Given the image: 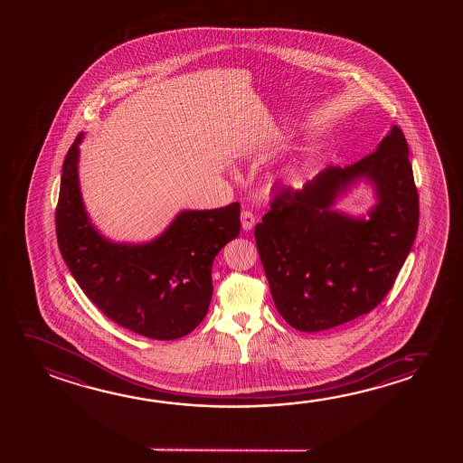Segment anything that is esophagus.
Segmentation results:
<instances>
[{"mask_svg": "<svg viewBox=\"0 0 463 463\" xmlns=\"http://www.w3.org/2000/svg\"><path fill=\"white\" fill-rule=\"evenodd\" d=\"M241 220H242V229L243 231H251L253 226H255V214L250 212V210H243L242 214H241Z\"/></svg>", "mask_w": 463, "mask_h": 463, "instance_id": "1", "label": "esophagus"}]
</instances>
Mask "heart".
<instances>
[{"mask_svg": "<svg viewBox=\"0 0 463 463\" xmlns=\"http://www.w3.org/2000/svg\"><path fill=\"white\" fill-rule=\"evenodd\" d=\"M300 171H288V175L284 177V185H288V187H292V189H296L300 185Z\"/></svg>", "mask_w": 463, "mask_h": 463, "instance_id": "1", "label": "heart"}]
</instances>
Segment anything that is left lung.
I'll use <instances>...</instances> for the list:
<instances>
[{
	"mask_svg": "<svg viewBox=\"0 0 463 463\" xmlns=\"http://www.w3.org/2000/svg\"><path fill=\"white\" fill-rule=\"evenodd\" d=\"M358 182L375 190L367 216L334 211ZM418 216L409 146L397 126L368 156L326 167L304 189L279 194L255 239L280 317L294 329L318 333L370 313L409 257Z\"/></svg>",
	"mask_w": 463,
	"mask_h": 463,
	"instance_id": "8db88e82",
	"label": "left lung"
}]
</instances>
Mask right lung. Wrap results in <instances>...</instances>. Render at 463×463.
Masks as SVG:
<instances>
[{
	"label": "right lung",
	"instance_id": "1",
	"mask_svg": "<svg viewBox=\"0 0 463 463\" xmlns=\"http://www.w3.org/2000/svg\"><path fill=\"white\" fill-rule=\"evenodd\" d=\"M79 134L62 165L56 237L62 260L108 318L156 341H173L202 323L212 302V266L241 232V205L183 210L144 243L113 242L91 224L79 185Z\"/></svg>",
	"mask_w": 463,
	"mask_h": 463
}]
</instances>
